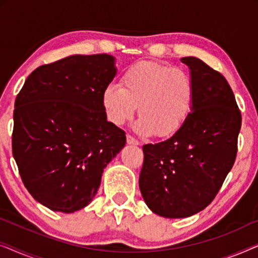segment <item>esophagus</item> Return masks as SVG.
Masks as SVG:
<instances>
[{
  "instance_id": "esophagus-1",
  "label": "esophagus",
  "mask_w": 258,
  "mask_h": 258,
  "mask_svg": "<svg viewBox=\"0 0 258 258\" xmlns=\"http://www.w3.org/2000/svg\"><path fill=\"white\" fill-rule=\"evenodd\" d=\"M126 143L130 144V146H139V141L130 135H126Z\"/></svg>"
}]
</instances>
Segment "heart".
I'll return each mask as SVG.
<instances>
[{"mask_svg": "<svg viewBox=\"0 0 258 258\" xmlns=\"http://www.w3.org/2000/svg\"><path fill=\"white\" fill-rule=\"evenodd\" d=\"M195 87L185 70L154 61L134 63L121 83L104 88L102 103L109 121L122 125L139 107L134 129L141 135L169 137L183 125L191 111Z\"/></svg>", "mask_w": 258, "mask_h": 258, "instance_id": "b5f03b06", "label": "heart"}]
</instances>
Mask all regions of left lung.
Listing matches in <instances>:
<instances>
[{
	"mask_svg": "<svg viewBox=\"0 0 258 258\" xmlns=\"http://www.w3.org/2000/svg\"><path fill=\"white\" fill-rule=\"evenodd\" d=\"M195 87L191 111L168 140L143 146L140 190L148 208L167 218L192 216L211 203L234 165L242 117L223 75L183 57Z\"/></svg>",
	"mask_w": 258,
	"mask_h": 258,
	"instance_id": "8db88e82",
	"label": "left lung"
}]
</instances>
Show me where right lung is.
<instances>
[{
    "label": "right lung",
    "instance_id": "obj_1",
    "mask_svg": "<svg viewBox=\"0 0 258 258\" xmlns=\"http://www.w3.org/2000/svg\"><path fill=\"white\" fill-rule=\"evenodd\" d=\"M116 73L111 55H72L35 69L17 95L14 158L30 195L52 211L87 207L125 146L102 103Z\"/></svg>",
    "mask_w": 258,
    "mask_h": 258
}]
</instances>
